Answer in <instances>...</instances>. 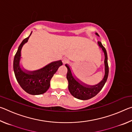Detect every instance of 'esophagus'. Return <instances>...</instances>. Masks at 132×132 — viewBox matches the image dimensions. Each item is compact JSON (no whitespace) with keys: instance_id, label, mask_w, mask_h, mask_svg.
Masks as SVG:
<instances>
[{"instance_id":"esophagus-1","label":"esophagus","mask_w":132,"mask_h":132,"mask_svg":"<svg viewBox=\"0 0 132 132\" xmlns=\"http://www.w3.org/2000/svg\"><path fill=\"white\" fill-rule=\"evenodd\" d=\"M68 59H67L66 57H63V58H62V62H63V63H67V62H68Z\"/></svg>"}]
</instances>
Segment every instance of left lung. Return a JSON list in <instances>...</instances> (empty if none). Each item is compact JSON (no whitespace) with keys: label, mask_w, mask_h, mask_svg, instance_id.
<instances>
[{"label":"left lung","mask_w":132,"mask_h":132,"mask_svg":"<svg viewBox=\"0 0 132 132\" xmlns=\"http://www.w3.org/2000/svg\"><path fill=\"white\" fill-rule=\"evenodd\" d=\"M95 34L99 36L97 33ZM98 46L102 49L104 53V66H105V75L104 77L101 81L94 86H89L80 81L78 79L74 77L71 73L70 67L68 64H66L65 66L68 69L66 77L68 80V88L70 93L73 97L77 99L81 100H87L95 96L103 88L104 86L108 79L109 73V67L108 64V56L105 48L102 45L101 42L98 41Z\"/></svg>","instance_id":"left-lung-1"}]
</instances>
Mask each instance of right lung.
Wrapping results in <instances>:
<instances>
[{
  "instance_id": "obj_1",
  "label": "right lung",
  "mask_w": 132,
  "mask_h": 132,
  "mask_svg": "<svg viewBox=\"0 0 132 132\" xmlns=\"http://www.w3.org/2000/svg\"><path fill=\"white\" fill-rule=\"evenodd\" d=\"M29 37L24 39L18 48L13 61V69L15 78L20 86L23 90L31 95L42 94L50 87V81L58 68L63 63L60 61L51 62V63L37 70L27 71L23 70L20 66L22 47L27 42Z\"/></svg>"
}]
</instances>
